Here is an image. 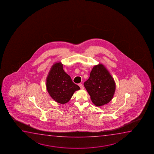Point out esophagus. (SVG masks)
Returning a JSON list of instances; mask_svg holds the SVG:
<instances>
[{
	"label": "esophagus",
	"mask_w": 154,
	"mask_h": 154,
	"mask_svg": "<svg viewBox=\"0 0 154 154\" xmlns=\"http://www.w3.org/2000/svg\"><path fill=\"white\" fill-rule=\"evenodd\" d=\"M78 85H79V86L80 87V89H84V86L82 84H79Z\"/></svg>",
	"instance_id": "34e87169"
}]
</instances>
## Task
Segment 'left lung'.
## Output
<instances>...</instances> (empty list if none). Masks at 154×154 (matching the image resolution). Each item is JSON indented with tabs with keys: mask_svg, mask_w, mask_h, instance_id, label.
Segmentation results:
<instances>
[{
	"mask_svg": "<svg viewBox=\"0 0 154 154\" xmlns=\"http://www.w3.org/2000/svg\"><path fill=\"white\" fill-rule=\"evenodd\" d=\"M84 85L91 96V101L98 107L111 101L116 89L114 78L101 63L93 68L89 78Z\"/></svg>",
	"mask_w": 154,
	"mask_h": 154,
	"instance_id": "obj_1",
	"label": "left lung"
}]
</instances>
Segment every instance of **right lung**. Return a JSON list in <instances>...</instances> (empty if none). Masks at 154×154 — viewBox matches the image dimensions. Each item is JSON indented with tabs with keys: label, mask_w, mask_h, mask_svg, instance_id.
<instances>
[{
	"label": "right lung",
	"mask_w": 154,
	"mask_h": 154,
	"mask_svg": "<svg viewBox=\"0 0 154 154\" xmlns=\"http://www.w3.org/2000/svg\"><path fill=\"white\" fill-rule=\"evenodd\" d=\"M46 88L51 97L62 104L68 103L75 91L80 89L63 70V65L60 62L54 63L51 68L47 77Z\"/></svg>",
	"instance_id": "add662e5"
}]
</instances>
